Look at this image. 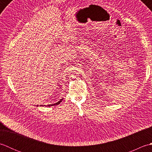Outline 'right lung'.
Segmentation results:
<instances>
[{
    "label": "right lung",
    "instance_id": "1",
    "mask_svg": "<svg viewBox=\"0 0 152 152\" xmlns=\"http://www.w3.org/2000/svg\"><path fill=\"white\" fill-rule=\"evenodd\" d=\"M62 100H63V99H61L59 101H58L57 102H56V103H55V104H49V105H48V106H55V105H57V104H60V102L62 101ZM45 106V105H44Z\"/></svg>",
    "mask_w": 152,
    "mask_h": 152
}]
</instances>
